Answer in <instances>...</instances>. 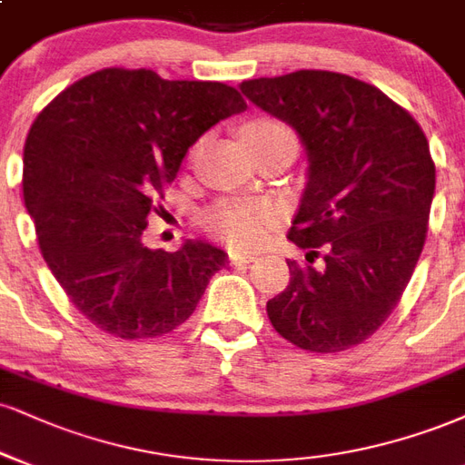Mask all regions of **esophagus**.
I'll return each instance as SVG.
<instances>
[{"label":"esophagus","instance_id":"34e87169","mask_svg":"<svg viewBox=\"0 0 465 465\" xmlns=\"http://www.w3.org/2000/svg\"><path fill=\"white\" fill-rule=\"evenodd\" d=\"M255 260V253H244V251H229V262L232 264H249Z\"/></svg>","mask_w":465,"mask_h":465}]
</instances>
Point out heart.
<instances>
[{
	"mask_svg": "<svg viewBox=\"0 0 465 465\" xmlns=\"http://www.w3.org/2000/svg\"><path fill=\"white\" fill-rule=\"evenodd\" d=\"M242 138H283V141L294 143L292 132L275 119L251 121L249 125H244ZM275 221V208L264 203V201L253 199L227 201V203H221L214 210H210L203 218L208 232L214 233L216 238L225 240L232 247L240 249L264 242Z\"/></svg>",
	"mask_w": 465,
	"mask_h": 465,
	"instance_id": "heart-1",
	"label": "heart"
}]
</instances>
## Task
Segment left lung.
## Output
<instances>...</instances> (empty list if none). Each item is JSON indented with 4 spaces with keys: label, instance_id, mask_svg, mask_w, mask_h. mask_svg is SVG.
<instances>
[{
    "label": "left lung",
    "instance_id": "8db88e82",
    "mask_svg": "<svg viewBox=\"0 0 465 465\" xmlns=\"http://www.w3.org/2000/svg\"><path fill=\"white\" fill-rule=\"evenodd\" d=\"M288 123L307 155V183L288 238L307 264L266 303L275 331L299 349L338 353L388 321L427 238L435 164L413 116L377 86L333 71L240 84ZM321 259V262H316Z\"/></svg>",
    "mask_w": 465,
    "mask_h": 465
}]
</instances>
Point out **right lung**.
Returning <instances> with one entry per match:
<instances>
[{
  "label": "right lung",
  "mask_w": 465,
  "mask_h": 465,
  "mask_svg": "<svg viewBox=\"0 0 465 465\" xmlns=\"http://www.w3.org/2000/svg\"><path fill=\"white\" fill-rule=\"evenodd\" d=\"M247 110L221 82L102 69L64 88L32 123L24 199L41 253L77 312L123 340L169 333L193 316L225 251L186 240L143 244L149 212L188 149Z\"/></svg>",
  "instance_id": "add662e5"
}]
</instances>
